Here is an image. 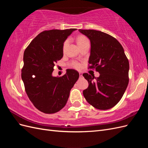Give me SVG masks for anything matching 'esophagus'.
Listing matches in <instances>:
<instances>
[{"instance_id": "34e87169", "label": "esophagus", "mask_w": 148, "mask_h": 148, "mask_svg": "<svg viewBox=\"0 0 148 148\" xmlns=\"http://www.w3.org/2000/svg\"><path fill=\"white\" fill-rule=\"evenodd\" d=\"M79 77H83V73L82 72H79Z\"/></svg>"}]
</instances>
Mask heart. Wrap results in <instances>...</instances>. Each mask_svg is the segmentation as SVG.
<instances>
[{"label":"heart","instance_id":"b5f03b06","mask_svg":"<svg viewBox=\"0 0 148 148\" xmlns=\"http://www.w3.org/2000/svg\"><path fill=\"white\" fill-rule=\"evenodd\" d=\"M86 40H88V39L86 37H84V36H79L77 38V43L79 45V44H82V42H84L85 41H86ZM68 44H69V40H65L63 44V46H62V49H63L64 52L65 51V49H66L67 46H68ZM71 65H72L74 68L77 69H80V67H81V64L78 63V62H72Z\"/></svg>","mask_w":148,"mask_h":148}]
</instances>
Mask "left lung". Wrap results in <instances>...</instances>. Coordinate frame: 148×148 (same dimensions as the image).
I'll return each mask as SVG.
<instances>
[{
  "label": "left lung",
  "mask_w": 148,
  "mask_h": 148,
  "mask_svg": "<svg viewBox=\"0 0 148 148\" xmlns=\"http://www.w3.org/2000/svg\"><path fill=\"white\" fill-rule=\"evenodd\" d=\"M91 42L89 69L99 73L95 78L88 73L83 76L89 86L83 93L89 104L99 110L114 107L122 99L127 88L129 62L120 43L112 36L100 31L79 29Z\"/></svg>",
  "instance_id": "obj_1"
}]
</instances>
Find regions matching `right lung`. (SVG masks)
Instances as JSON below:
<instances>
[{"label": "right lung", "mask_w": 148, "mask_h": 148, "mask_svg": "<svg viewBox=\"0 0 148 148\" xmlns=\"http://www.w3.org/2000/svg\"><path fill=\"white\" fill-rule=\"evenodd\" d=\"M76 29L44 31L24 52L21 78L29 100L42 112L54 114L63 108L79 78L78 71L72 69L60 77L52 74L56 63L63 57L64 41Z\"/></svg>", "instance_id": "obj_1"}]
</instances>
